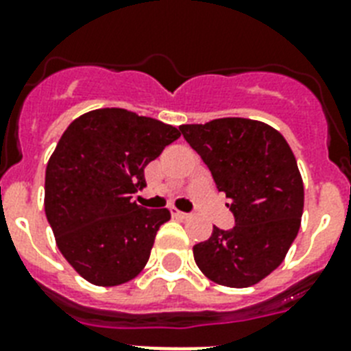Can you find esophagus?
<instances>
[{"mask_svg":"<svg viewBox=\"0 0 351 351\" xmlns=\"http://www.w3.org/2000/svg\"><path fill=\"white\" fill-rule=\"evenodd\" d=\"M171 215H173L175 219H187V213H184V211H178L176 208H171Z\"/></svg>","mask_w":351,"mask_h":351,"instance_id":"1","label":"esophagus"}]
</instances>
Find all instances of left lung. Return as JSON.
Listing matches in <instances>:
<instances>
[{
  "instance_id": "left-lung-1",
  "label": "left lung",
  "mask_w": 351,
  "mask_h": 351,
  "mask_svg": "<svg viewBox=\"0 0 351 351\" xmlns=\"http://www.w3.org/2000/svg\"><path fill=\"white\" fill-rule=\"evenodd\" d=\"M219 191L230 198L231 230L215 228L193 245L195 262L213 282L247 288L280 266L299 233L304 186L297 160L277 129L247 118L180 125Z\"/></svg>"
}]
</instances>
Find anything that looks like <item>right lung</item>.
<instances>
[{"label":"right lung","instance_id":"obj_1","mask_svg":"<svg viewBox=\"0 0 351 351\" xmlns=\"http://www.w3.org/2000/svg\"><path fill=\"white\" fill-rule=\"evenodd\" d=\"M180 136L173 125L127 109H96L67 127L45 171V215L62 255L96 286L142 271L165 208L145 209L132 193L143 169Z\"/></svg>","mask_w":351,"mask_h":351}]
</instances>
